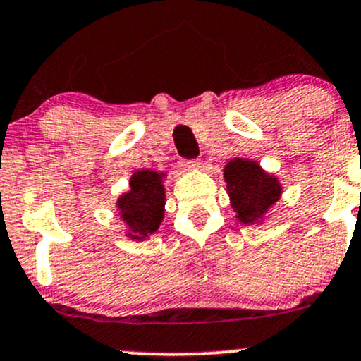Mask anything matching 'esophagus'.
<instances>
[{
    "label": "esophagus",
    "instance_id": "1",
    "mask_svg": "<svg viewBox=\"0 0 361 361\" xmlns=\"http://www.w3.org/2000/svg\"><path fill=\"white\" fill-rule=\"evenodd\" d=\"M201 165H202L201 160H182L180 169L184 172H192V171H199Z\"/></svg>",
    "mask_w": 361,
    "mask_h": 361
}]
</instances>
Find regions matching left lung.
Wrapping results in <instances>:
<instances>
[{"instance_id":"obj_1","label":"left lung","mask_w":361,"mask_h":361,"mask_svg":"<svg viewBox=\"0 0 361 361\" xmlns=\"http://www.w3.org/2000/svg\"><path fill=\"white\" fill-rule=\"evenodd\" d=\"M223 177L236 221L245 226L264 223L282 197L283 188L279 177L264 171L253 159H231L224 165Z\"/></svg>"}]
</instances>
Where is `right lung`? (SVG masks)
I'll return each mask as SVG.
<instances>
[{
    "label": "right lung",
    "instance_id": "obj_1",
    "mask_svg": "<svg viewBox=\"0 0 361 361\" xmlns=\"http://www.w3.org/2000/svg\"><path fill=\"white\" fill-rule=\"evenodd\" d=\"M167 172L150 169L135 171L130 177V189L118 196V216L125 224V236L133 241H145L159 230L165 214V185Z\"/></svg>",
    "mask_w": 361,
    "mask_h": 361
}]
</instances>
